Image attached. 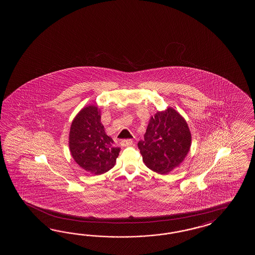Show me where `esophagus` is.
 Listing matches in <instances>:
<instances>
[{"instance_id": "obj_1", "label": "esophagus", "mask_w": 255, "mask_h": 255, "mask_svg": "<svg viewBox=\"0 0 255 255\" xmlns=\"http://www.w3.org/2000/svg\"><path fill=\"white\" fill-rule=\"evenodd\" d=\"M120 143H121V146H128L133 144V140L132 139H123V140H121Z\"/></svg>"}]
</instances>
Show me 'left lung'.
<instances>
[{
  "label": "left lung",
  "mask_w": 255,
  "mask_h": 255,
  "mask_svg": "<svg viewBox=\"0 0 255 255\" xmlns=\"http://www.w3.org/2000/svg\"><path fill=\"white\" fill-rule=\"evenodd\" d=\"M190 143L187 122L176 110L168 108L152 117L144 140L139 141L137 146L147 168L167 174L184 160Z\"/></svg>",
  "instance_id": "left-lung-1"
}]
</instances>
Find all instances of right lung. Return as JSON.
I'll return each mask as SVG.
<instances>
[{"mask_svg": "<svg viewBox=\"0 0 255 255\" xmlns=\"http://www.w3.org/2000/svg\"><path fill=\"white\" fill-rule=\"evenodd\" d=\"M69 147L76 162L92 174L99 175L113 168L120 147L106 134L97 107L89 106L77 114L71 125Z\"/></svg>", "mask_w": 255, "mask_h": 255, "instance_id": "obj_1", "label": "right lung"}]
</instances>
